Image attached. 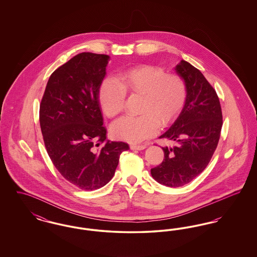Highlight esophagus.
<instances>
[{"instance_id":"34e87169","label":"esophagus","mask_w":257,"mask_h":257,"mask_svg":"<svg viewBox=\"0 0 257 257\" xmlns=\"http://www.w3.org/2000/svg\"><path fill=\"white\" fill-rule=\"evenodd\" d=\"M147 147L146 145H136V144H132L131 146H130V148L132 149V150H135V149H137V150H142V149H145Z\"/></svg>"}]
</instances>
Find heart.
<instances>
[{"mask_svg": "<svg viewBox=\"0 0 257 257\" xmlns=\"http://www.w3.org/2000/svg\"><path fill=\"white\" fill-rule=\"evenodd\" d=\"M126 93L143 96L142 114L123 117L113 124L111 132L116 139L139 143L155 134L159 124L167 126L175 118L185 104L187 86L181 76L167 74L157 66L128 68L118 81L108 78L100 86V103L107 116L113 118L122 112Z\"/></svg>", "mask_w": 257, "mask_h": 257, "instance_id": "1", "label": "heart"}]
</instances>
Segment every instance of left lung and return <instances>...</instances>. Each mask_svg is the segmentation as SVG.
<instances>
[{"mask_svg":"<svg viewBox=\"0 0 257 257\" xmlns=\"http://www.w3.org/2000/svg\"><path fill=\"white\" fill-rule=\"evenodd\" d=\"M175 70L187 86L183 110L159 139L174 144L163 147L165 158L151 169L152 177L168 187L190 183L207 167L220 140L222 113L214 87L197 68L181 61Z\"/></svg>","mask_w":257,"mask_h":257,"instance_id":"8db88e82","label":"left lung"}]
</instances>
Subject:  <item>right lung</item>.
<instances>
[{
    "mask_svg": "<svg viewBox=\"0 0 257 257\" xmlns=\"http://www.w3.org/2000/svg\"><path fill=\"white\" fill-rule=\"evenodd\" d=\"M108 55L81 53L50 76L39 108V122L50 159L69 183L97 190L112 178L123 142L106 140L99 88Z\"/></svg>",
    "mask_w": 257,
    "mask_h": 257,
    "instance_id": "add662e5",
    "label": "right lung"
}]
</instances>
